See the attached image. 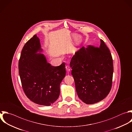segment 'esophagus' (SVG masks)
Returning a JSON list of instances; mask_svg holds the SVG:
<instances>
[{
  "instance_id": "obj_1",
  "label": "esophagus",
  "mask_w": 132,
  "mask_h": 132,
  "mask_svg": "<svg viewBox=\"0 0 132 132\" xmlns=\"http://www.w3.org/2000/svg\"><path fill=\"white\" fill-rule=\"evenodd\" d=\"M65 68H66L67 72L68 73H69V72H70V71H71V69H70V66H69V65H66Z\"/></svg>"
}]
</instances>
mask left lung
<instances>
[{
	"label": "left lung",
	"instance_id": "1",
	"mask_svg": "<svg viewBox=\"0 0 132 132\" xmlns=\"http://www.w3.org/2000/svg\"><path fill=\"white\" fill-rule=\"evenodd\" d=\"M70 67L77 95L83 102L94 104L109 94L112 82L113 60L102 40L98 47L88 45L76 52Z\"/></svg>",
	"mask_w": 132,
	"mask_h": 132
}]
</instances>
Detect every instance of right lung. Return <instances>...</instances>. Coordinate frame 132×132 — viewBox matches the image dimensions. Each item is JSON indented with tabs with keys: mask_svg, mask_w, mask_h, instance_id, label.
Listing matches in <instances>:
<instances>
[{
	"mask_svg": "<svg viewBox=\"0 0 132 132\" xmlns=\"http://www.w3.org/2000/svg\"><path fill=\"white\" fill-rule=\"evenodd\" d=\"M39 38L36 35L24 46L19 62V75L27 97L41 105L50 106L58 98L60 85L65 76V63L53 67L41 53Z\"/></svg>",
	"mask_w": 132,
	"mask_h": 132,
	"instance_id": "add662e5",
	"label": "right lung"
}]
</instances>
